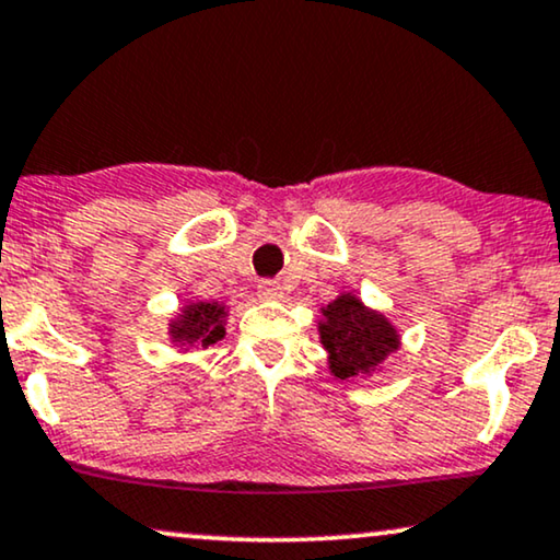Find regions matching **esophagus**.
I'll return each mask as SVG.
<instances>
[{
  "instance_id": "1",
  "label": "esophagus",
  "mask_w": 560,
  "mask_h": 560,
  "mask_svg": "<svg viewBox=\"0 0 560 560\" xmlns=\"http://www.w3.org/2000/svg\"><path fill=\"white\" fill-rule=\"evenodd\" d=\"M258 296L260 300H281V287L271 279L258 281Z\"/></svg>"
}]
</instances>
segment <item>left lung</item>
Listing matches in <instances>:
<instances>
[{
    "label": "left lung",
    "mask_w": 560,
    "mask_h": 560,
    "mask_svg": "<svg viewBox=\"0 0 560 560\" xmlns=\"http://www.w3.org/2000/svg\"><path fill=\"white\" fill-rule=\"evenodd\" d=\"M323 317L319 340L338 378L374 374L386 355L399 348V335L389 319L369 310L353 294H340L323 310Z\"/></svg>",
    "instance_id": "8db88e82"
}]
</instances>
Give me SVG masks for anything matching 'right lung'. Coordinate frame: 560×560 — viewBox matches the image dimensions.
I'll list each match as a JSON object with an SVG mask.
<instances>
[{
    "instance_id": "obj_1",
    "label": "right lung",
    "mask_w": 560,
    "mask_h": 560,
    "mask_svg": "<svg viewBox=\"0 0 560 560\" xmlns=\"http://www.w3.org/2000/svg\"><path fill=\"white\" fill-rule=\"evenodd\" d=\"M225 317L228 312L218 302L186 304L182 315L168 327L171 340L178 346H212V342L225 338Z\"/></svg>"
}]
</instances>
